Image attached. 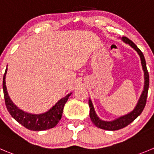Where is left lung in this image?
Here are the masks:
<instances>
[{
  "instance_id": "left-lung-1",
  "label": "left lung",
  "mask_w": 154,
  "mask_h": 154,
  "mask_svg": "<svg viewBox=\"0 0 154 154\" xmlns=\"http://www.w3.org/2000/svg\"><path fill=\"white\" fill-rule=\"evenodd\" d=\"M122 40L125 42V43L128 44L130 46L132 47L134 50L137 52L139 54V56L140 57V60H141L142 67L144 72V79H145V82H144V88L143 92L141 94L140 99L138 100L137 106L134 108V110L128 113V115H125L124 116L120 117V118L117 119L112 121V122H105L103 120L100 119L98 118L97 116L95 113L94 109L92 105L91 101L89 100L88 104L89 107H90V118L91 119V122L96 125L97 128H100L101 129L104 130H109V131H116V130L121 129V128H125V126L129 125L131 122H132L142 112L143 109H144V106L146 105V102H147V92H148L149 88V74L148 71H147V66H146V61L144 59V54L140 51V50L133 43L130 39H128L126 37H122Z\"/></svg>"
}]
</instances>
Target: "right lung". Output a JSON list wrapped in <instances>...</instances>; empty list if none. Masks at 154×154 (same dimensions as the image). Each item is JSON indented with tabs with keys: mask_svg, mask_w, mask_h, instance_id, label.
<instances>
[{
	"mask_svg": "<svg viewBox=\"0 0 154 154\" xmlns=\"http://www.w3.org/2000/svg\"><path fill=\"white\" fill-rule=\"evenodd\" d=\"M7 69V68L6 69L4 78H3V89H4L6 106L13 118L15 119V120H17L19 123L23 125L25 128L32 130V131H43V130L50 129L56 126L62 117L64 105L67 102L69 97L71 95V94L60 100L55 104V106H53L50 110H48L45 113L38 114V115L27 113L19 109L13 103L12 100H10V97L7 94V87L5 85V76Z\"/></svg>",
	"mask_w": 154,
	"mask_h": 154,
	"instance_id": "obj_1",
	"label": "right lung"
}]
</instances>
